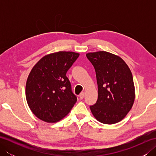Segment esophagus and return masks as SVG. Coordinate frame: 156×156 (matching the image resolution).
<instances>
[{
	"mask_svg": "<svg viewBox=\"0 0 156 156\" xmlns=\"http://www.w3.org/2000/svg\"><path fill=\"white\" fill-rule=\"evenodd\" d=\"M84 94H85L84 92H82L80 94V95H79V97H80V99H83L84 97Z\"/></svg>",
	"mask_w": 156,
	"mask_h": 156,
	"instance_id": "1",
	"label": "esophagus"
}]
</instances>
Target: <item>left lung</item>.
I'll return each instance as SVG.
<instances>
[{"instance_id":"obj_1","label":"left lung","mask_w":156,"mask_h":156,"mask_svg":"<svg viewBox=\"0 0 156 156\" xmlns=\"http://www.w3.org/2000/svg\"><path fill=\"white\" fill-rule=\"evenodd\" d=\"M86 55L94 67L98 84V100L90 107L92 113L102 123H117L134 103L135 86L130 69L121 57L110 52H90Z\"/></svg>"}]
</instances>
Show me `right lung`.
<instances>
[{
  "mask_svg": "<svg viewBox=\"0 0 156 156\" xmlns=\"http://www.w3.org/2000/svg\"><path fill=\"white\" fill-rule=\"evenodd\" d=\"M79 55L73 51L51 53L39 59L29 73L26 100L40 120L51 123L59 121L77 101L66 74Z\"/></svg>",
  "mask_w": 156,
  "mask_h": 156,
  "instance_id": "add662e5",
  "label": "right lung"
}]
</instances>
